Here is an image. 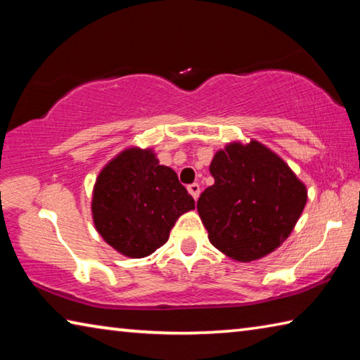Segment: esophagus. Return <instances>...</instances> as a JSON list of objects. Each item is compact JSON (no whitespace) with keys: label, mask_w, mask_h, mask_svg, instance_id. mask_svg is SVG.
<instances>
[{"label":"esophagus","mask_w":360,"mask_h":360,"mask_svg":"<svg viewBox=\"0 0 360 360\" xmlns=\"http://www.w3.org/2000/svg\"><path fill=\"white\" fill-rule=\"evenodd\" d=\"M187 188H188V192H191V195L195 200L200 197V184H197V182H193V184H191Z\"/></svg>","instance_id":"34e87169"}]
</instances>
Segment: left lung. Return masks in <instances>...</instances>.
Masks as SVG:
<instances>
[{
	"mask_svg": "<svg viewBox=\"0 0 360 360\" xmlns=\"http://www.w3.org/2000/svg\"><path fill=\"white\" fill-rule=\"evenodd\" d=\"M210 172L214 184L200 195L197 210L211 245L238 262L275 251L307 203V188L290 168L251 141L219 150Z\"/></svg>",
	"mask_w": 360,
	"mask_h": 360,
	"instance_id": "1",
	"label": "left lung"
}]
</instances>
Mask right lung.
<instances>
[{"mask_svg": "<svg viewBox=\"0 0 360 360\" xmlns=\"http://www.w3.org/2000/svg\"><path fill=\"white\" fill-rule=\"evenodd\" d=\"M193 208L195 200L178 174L141 149H127L103 168L92 200L98 233L135 259L165 245L178 217Z\"/></svg>", "mask_w": 360, "mask_h": 360, "instance_id": "1", "label": "right lung"}]
</instances>
